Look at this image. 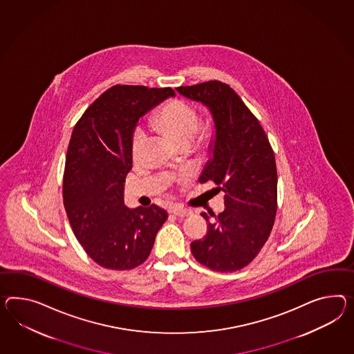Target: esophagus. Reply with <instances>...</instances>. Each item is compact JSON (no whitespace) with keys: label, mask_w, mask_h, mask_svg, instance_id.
Returning a JSON list of instances; mask_svg holds the SVG:
<instances>
[{"label":"esophagus","mask_w":354,"mask_h":354,"mask_svg":"<svg viewBox=\"0 0 354 354\" xmlns=\"http://www.w3.org/2000/svg\"><path fill=\"white\" fill-rule=\"evenodd\" d=\"M172 214L174 216H177V217H187V216H190L191 210L189 209L180 208V207H173L171 210H169Z\"/></svg>","instance_id":"1"}]
</instances>
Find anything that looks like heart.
<instances>
[{"label": "heart", "mask_w": 354, "mask_h": 354, "mask_svg": "<svg viewBox=\"0 0 354 354\" xmlns=\"http://www.w3.org/2000/svg\"><path fill=\"white\" fill-rule=\"evenodd\" d=\"M155 127L165 132L178 144H190L199 126V115L191 105L181 100H174L164 105L154 117ZM146 142L144 131L137 129L132 138V154L140 156Z\"/></svg>", "instance_id": "obj_1"}]
</instances>
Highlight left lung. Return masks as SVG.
<instances>
[{"label":"left lung","mask_w":354,"mask_h":354,"mask_svg":"<svg viewBox=\"0 0 354 354\" xmlns=\"http://www.w3.org/2000/svg\"><path fill=\"white\" fill-rule=\"evenodd\" d=\"M182 96L208 108L216 128L212 158L199 181L225 192V210L208 232L191 243L198 262L217 272L246 267L272 231L277 210V169L272 147L259 120L228 84L208 81L177 87Z\"/></svg>","instance_id":"1"}]
</instances>
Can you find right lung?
I'll use <instances>...</instances> for the list:
<instances>
[{
    "instance_id": "1",
    "label": "right lung",
    "mask_w": 354,
    "mask_h": 354,
    "mask_svg": "<svg viewBox=\"0 0 354 354\" xmlns=\"http://www.w3.org/2000/svg\"><path fill=\"white\" fill-rule=\"evenodd\" d=\"M169 96H174L171 87L113 86L73 129L64 171V208L82 248L104 268L124 271L145 262L168 218L155 204L127 208L123 191L132 169L137 122Z\"/></svg>"
}]
</instances>
